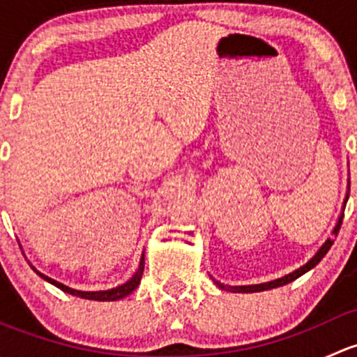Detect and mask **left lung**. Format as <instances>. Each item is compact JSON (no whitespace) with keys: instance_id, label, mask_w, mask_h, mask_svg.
<instances>
[{"instance_id":"1","label":"left lung","mask_w":357,"mask_h":357,"mask_svg":"<svg viewBox=\"0 0 357 357\" xmlns=\"http://www.w3.org/2000/svg\"><path fill=\"white\" fill-rule=\"evenodd\" d=\"M347 199H349V195L345 197V200H344V207H345V204H347ZM342 219H344V214H342L340 218H338L337 225H335V228H333V231H332V235H333V236H337V235H338V231H340ZM332 245H333V238H326V242L323 243L321 247H319V250L316 252V254L312 255V257L309 259V261L305 262L304 266H301V268H298V269H295V271L289 273V275L282 276V278H278V280H273V282L259 283V285H242V287H229V285H222V283L215 282L214 278H212V280H214V283H215V285H218L219 289H221V290H229V291H235V294H252V291H264V290L278 289V287H283V285H287V283L294 282V280H297L298 276H302V275H304V273H307L309 269H312V268H314V266L318 264V262L321 261L323 257H325V255H326V252L330 250V247H332Z\"/></svg>"}]
</instances>
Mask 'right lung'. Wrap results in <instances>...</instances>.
<instances>
[{
	"mask_svg": "<svg viewBox=\"0 0 357 357\" xmlns=\"http://www.w3.org/2000/svg\"><path fill=\"white\" fill-rule=\"evenodd\" d=\"M31 268L34 269V271L38 273V275L41 276L43 280H46V282H48V283L55 285L56 289L63 290V291H66V294L75 295V297H81V298H88V301H119V298H124L126 295H129L132 290H136V287H138L139 282H142L143 269H145V254L142 255V261H139V266H138V269H136V273L131 276V278L128 280V282L122 283V285H119V287H115V289L100 290V291L74 290V289H70V287L63 285V283L56 282V280H53V278H50V276H46V275H43V273H39L38 269L34 268V266H31Z\"/></svg>",
	"mask_w": 357,
	"mask_h": 357,
	"instance_id": "right-lung-1",
	"label": "right lung"
}]
</instances>
